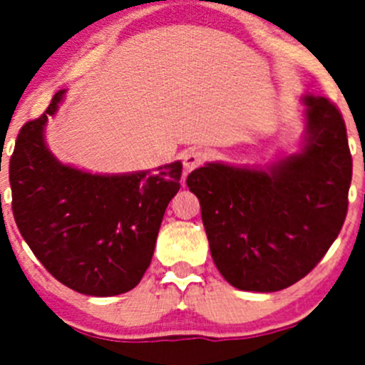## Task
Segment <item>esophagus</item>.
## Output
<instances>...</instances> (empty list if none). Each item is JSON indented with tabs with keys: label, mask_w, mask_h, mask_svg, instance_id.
Segmentation results:
<instances>
[{
	"label": "esophagus",
	"mask_w": 365,
	"mask_h": 365,
	"mask_svg": "<svg viewBox=\"0 0 365 365\" xmlns=\"http://www.w3.org/2000/svg\"><path fill=\"white\" fill-rule=\"evenodd\" d=\"M206 159V153L201 152V150H189V152L183 155V169H185V175L187 173L194 171L196 168H200Z\"/></svg>",
	"instance_id": "obj_1"
}]
</instances>
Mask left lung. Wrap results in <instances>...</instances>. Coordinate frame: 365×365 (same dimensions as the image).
I'll use <instances>...</instances> for the list:
<instances>
[{"mask_svg": "<svg viewBox=\"0 0 365 365\" xmlns=\"http://www.w3.org/2000/svg\"><path fill=\"white\" fill-rule=\"evenodd\" d=\"M298 153L267 168L210 162L187 176L201 205L213 263L231 286L270 293L322 261L348 212L351 153L339 109L305 95Z\"/></svg>", "mask_w": 365, "mask_h": 365, "instance_id": "left-lung-1", "label": "left lung"}]
</instances>
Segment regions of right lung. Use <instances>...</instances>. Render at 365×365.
<instances>
[{
  "label": "right lung",
  "mask_w": 365,
  "mask_h": 365,
  "mask_svg": "<svg viewBox=\"0 0 365 365\" xmlns=\"http://www.w3.org/2000/svg\"><path fill=\"white\" fill-rule=\"evenodd\" d=\"M65 90L23 125L10 159L14 219L46 270L83 295L113 297L139 284L162 217L180 190L182 162L157 171L91 175L61 164L43 139Z\"/></svg>",
  "instance_id": "1"
}]
</instances>
